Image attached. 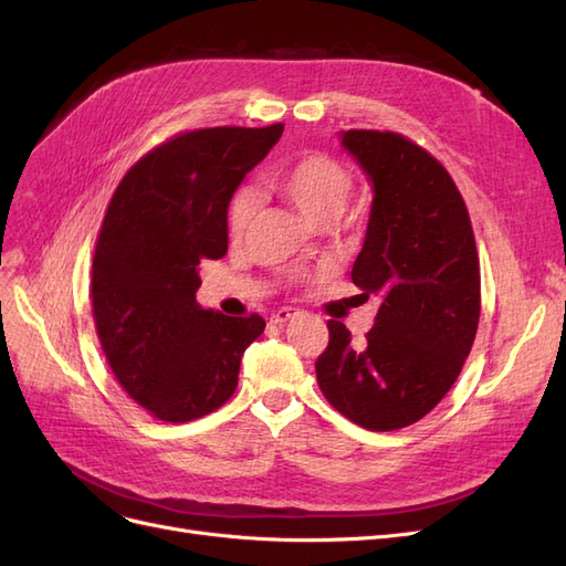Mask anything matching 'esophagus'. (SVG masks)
Returning <instances> with one entry per match:
<instances>
[{"label":"esophagus","mask_w":566,"mask_h":566,"mask_svg":"<svg viewBox=\"0 0 566 566\" xmlns=\"http://www.w3.org/2000/svg\"><path fill=\"white\" fill-rule=\"evenodd\" d=\"M293 318H295V312H293V310H279V312L271 314L269 323H273V325H285L287 321H293Z\"/></svg>","instance_id":"esophagus-1"}]
</instances>
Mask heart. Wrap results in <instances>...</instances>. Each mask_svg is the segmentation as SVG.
I'll list each match as a JSON object with an SVG mask.
<instances>
[{
    "label": "heart",
    "mask_w": 566,
    "mask_h": 566,
    "mask_svg": "<svg viewBox=\"0 0 566 566\" xmlns=\"http://www.w3.org/2000/svg\"><path fill=\"white\" fill-rule=\"evenodd\" d=\"M269 184L281 191L287 200L297 205V210L310 217L314 224H328L345 210L352 193L349 169L325 153H302L271 169ZM260 198L252 188L235 191L229 205V233L241 238L254 219Z\"/></svg>",
    "instance_id": "heart-1"
}]
</instances>
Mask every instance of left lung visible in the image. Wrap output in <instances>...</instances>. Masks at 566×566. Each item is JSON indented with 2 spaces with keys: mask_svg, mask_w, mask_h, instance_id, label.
<instances>
[{
  "mask_svg": "<svg viewBox=\"0 0 566 566\" xmlns=\"http://www.w3.org/2000/svg\"><path fill=\"white\" fill-rule=\"evenodd\" d=\"M373 202L352 281L380 310L364 347L328 321L318 387L342 416L373 432L401 430L447 397L479 323V260L470 214L447 169L394 132L349 129Z\"/></svg>",
  "mask_w": 566,
  "mask_h": 566,
  "instance_id": "obj_1",
  "label": "left lung"
}]
</instances>
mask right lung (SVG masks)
<instances>
[{
  "instance_id": "1",
  "label": "right lung",
  "mask_w": 566,
  "mask_h": 566,
  "mask_svg": "<svg viewBox=\"0 0 566 566\" xmlns=\"http://www.w3.org/2000/svg\"><path fill=\"white\" fill-rule=\"evenodd\" d=\"M283 125L177 136L136 163L108 205L92 264L101 347L148 413L188 422L229 401L262 316L233 318L196 300L200 262L229 248V205Z\"/></svg>"
}]
</instances>
